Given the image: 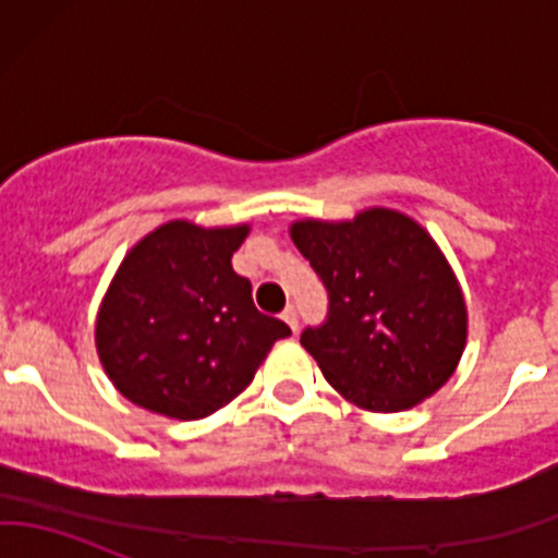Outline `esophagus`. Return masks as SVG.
Instances as JSON below:
<instances>
[{"instance_id":"esophagus-1","label":"esophagus","mask_w":558,"mask_h":558,"mask_svg":"<svg viewBox=\"0 0 558 558\" xmlns=\"http://www.w3.org/2000/svg\"><path fill=\"white\" fill-rule=\"evenodd\" d=\"M280 318H283L286 324L291 326V331H294V335H296V329H300V318H296V307L289 305L283 313H280Z\"/></svg>"}]
</instances>
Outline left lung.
Instances as JSON below:
<instances>
[{"label":"left lung","mask_w":558,"mask_h":558,"mask_svg":"<svg viewBox=\"0 0 558 558\" xmlns=\"http://www.w3.org/2000/svg\"><path fill=\"white\" fill-rule=\"evenodd\" d=\"M289 232L329 294L326 320L300 342L348 402L399 413L446 386L464 353L466 305L421 223L369 207L353 221H294Z\"/></svg>","instance_id":"left-lung-1"}]
</instances>
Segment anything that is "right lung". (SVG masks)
I'll use <instances>...</instances> for the list:
<instances>
[{"instance_id": "1", "label": "right lung", "mask_w": 558, "mask_h": 558, "mask_svg": "<svg viewBox=\"0 0 558 558\" xmlns=\"http://www.w3.org/2000/svg\"><path fill=\"white\" fill-rule=\"evenodd\" d=\"M251 232L161 223L123 256L97 313V353L112 386L140 408L196 421L251 386L291 329L256 311L232 253Z\"/></svg>"}]
</instances>
